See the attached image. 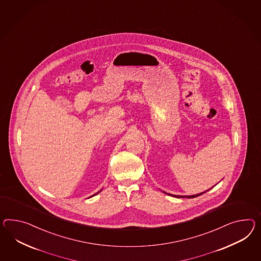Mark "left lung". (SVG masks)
Instances as JSON below:
<instances>
[{
	"label": "left lung",
	"mask_w": 261,
	"mask_h": 261,
	"mask_svg": "<svg viewBox=\"0 0 261 261\" xmlns=\"http://www.w3.org/2000/svg\"><path fill=\"white\" fill-rule=\"evenodd\" d=\"M205 192H206V191H205ZM205 192H201V193L196 194V195H192V196H179V195H172V194H168V195H170V196H173V197H176V198H189V199H191V198H196V197L200 196V195H201V194L205 193ZM164 193H166V192H164Z\"/></svg>",
	"instance_id": "1"
}]
</instances>
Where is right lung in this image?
Returning <instances> with one entry per match:
<instances>
[{"mask_svg": "<svg viewBox=\"0 0 261 261\" xmlns=\"http://www.w3.org/2000/svg\"><path fill=\"white\" fill-rule=\"evenodd\" d=\"M96 194H97V193H96ZM96 194H94V195H96Z\"/></svg>", "mask_w": 261, "mask_h": 261, "instance_id": "add662e5", "label": "right lung"}]
</instances>
